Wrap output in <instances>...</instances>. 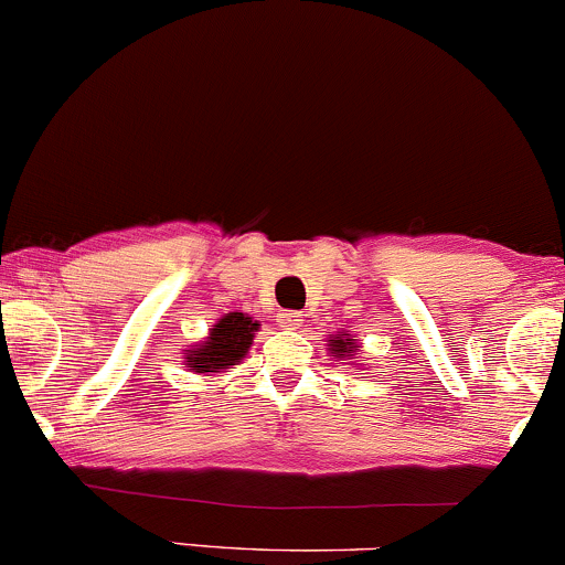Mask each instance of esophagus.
Segmentation results:
<instances>
[{"label":"esophagus","instance_id":"esophagus-1","mask_svg":"<svg viewBox=\"0 0 565 565\" xmlns=\"http://www.w3.org/2000/svg\"><path fill=\"white\" fill-rule=\"evenodd\" d=\"M278 327L300 329L302 327V313H297V310H284V313H278Z\"/></svg>","mask_w":565,"mask_h":565}]
</instances>
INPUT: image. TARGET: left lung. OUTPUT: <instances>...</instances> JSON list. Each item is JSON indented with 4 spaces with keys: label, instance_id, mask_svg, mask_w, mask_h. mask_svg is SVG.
<instances>
[{
    "label": "left lung",
    "instance_id": "obj_1",
    "mask_svg": "<svg viewBox=\"0 0 565 565\" xmlns=\"http://www.w3.org/2000/svg\"><path fill=\"white\" fill-rule=\"evenodd\" d=\"M329 350H332L337 359L345 361L348 355H355V350H359V345H355L353 340H348V337L334 334V337H329Z\"/></svg>",
    "mask_w": 565,
    "mask_h": 565
}]
</instances>
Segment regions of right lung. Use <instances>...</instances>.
Instances as JSON below:
<instances>
[{
  "label": "right lung",
  "instance_id": "obj_1",
  "mask_svg": "<svg viewBox=\"0 0 565 565\" xmlns=\"http://www.w3.org/2000/svg\"><path fill=\"white\" fill-rule=\"evenodd\" d=\"M260 323L252 321L246 313H228L223 316L215 327L210 329V337L201 340L185 353V366L191 372L212 374L223 372V369H233L242 364V359L249 350L255 332Z\"/></svg>",
  "mask_w": 565,
  "mask_h": 565
}]
</instances>
